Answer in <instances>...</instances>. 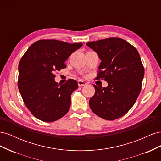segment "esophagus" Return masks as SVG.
Wrapping results in <instances>:
<instances>
[{
  "label": "esophagus",
  "instance_id": "obj_1",
  "mask_svg": "<svg viewBox=\"0 0 161 161\" xmlns=\"http://www.w3.org/2000/svg\"><path fill=\"white\" fill-rule=\"evenodd\" d=\"M78 85H79V86L80 87V86H86L87 85V83L83 80H79V81H78Z\"/></svg>",
  "mask_w": 161,
  "mask_h": 161
}]
</instances>
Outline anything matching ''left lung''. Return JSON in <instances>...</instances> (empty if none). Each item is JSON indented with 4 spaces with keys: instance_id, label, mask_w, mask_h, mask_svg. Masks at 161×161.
<instances>
[{
    "instance_id": "left-lung-1",
    "label": "left lung",
    "mask_w": 161,
    "mask_h": 161,
    "mask_svg": "<svg viewBox=\"0 0 161 161\" xmlns=\"http://www.w3.org/2000/svg\"><path fill=\"white\" fill-rule=\"evenodd\" d=\"M101 60L97 79L103 78L107 87L94 85L89 100L94 114L107 120L124 116L132 108L141 91L144 69L139 53L128 42L111 37L86 43Z\"/></svg>"
}]
</instances>
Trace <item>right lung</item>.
Listing matches in <instances>:
<instances>
[{
  "label": "right lung",
  "mask_w": 161,
  "mask_h": 161,
  "mask_svg": "<svg viewBox=\"0 0 161 161\" xmlns=\"http://www.w3.org/2000/svg\"><path fill=\"white\" fill-rule=\"evenodd\" d=\"M82 46V43L39 40L22 57L19 64V90L36 118L52 122L68 113L71 94L78 88V83L69 79L64 84H58L54 72L66 68V60Z\"/></svg>",
  "instance_id": "1"
}]
</instances>
